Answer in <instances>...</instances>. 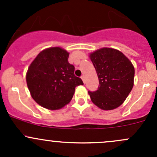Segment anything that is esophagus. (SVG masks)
<instances>
[{"label": "esophagus", "mask_w": 157, "mask_h": 157, "mask_svg": "<svg viewBox=\"0 0 157 157\" xmlns=\"http://www.w3.org/2000/svg\"><path fill=\"white\" fill-rule=\"evenodd\" d=\"M81 79H82V80H83V83H85V81H86V80H86V79H85V76L84 75H82L81 76Z\"/></svg>", "instance_id": "34e87169"}]
</instances>
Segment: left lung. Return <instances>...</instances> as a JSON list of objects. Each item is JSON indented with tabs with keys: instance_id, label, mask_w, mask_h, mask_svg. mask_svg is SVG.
<instances>
[{
	"instance_id": "1",
	"label": "left lung",
	"mask_w": 157,
	"mask_h": 157,
	"mask_svg": "<svg viewBox=\"0 0 157 157\" xmlns=\"http://www.w3.org/2000/svg\"><path fill=\"white\" fill-rule=\"evenodd\" d=\"M90 58L99 82L97 90L89 91L92 102L103 110L116 109L134 86V66L124 54L114 48L99 49Z\"/></svg>"
}]
</instances>
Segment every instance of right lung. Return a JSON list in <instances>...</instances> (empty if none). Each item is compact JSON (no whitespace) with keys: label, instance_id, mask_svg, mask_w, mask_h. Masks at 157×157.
I'll return each instance as SVG.
<instances>
[{"label":"right lung","instance_id":"1","mask_svg":"<svg viewBox=\"0 0 157 157\" xmlns=\"http://www.w3.org/2000/svg\"><path fill=\"white\" fill-rule=\"evenodd\" d=\"M69 53L59 47L42 51L31 63L26 83L33 99L50 110L69 103L76 86L83 85L74 75V66L68 62Z\"/></svg>","mask_w":157,"mask_h":157}]
</instances>
